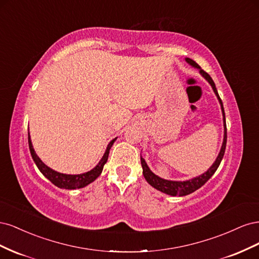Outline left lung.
<instances>
[{
	"instance_id": "8db88e82",
	"label": "left lung",
	"mask_w": 259,
	"mask_h": 259,
	"mask_svg": "<svg viewBox=\"0 0 259 259\" xmlns=\"http://www.w3.org/2000/svg\"><path fill=\"white\" fill-rule=\"evenodd\" d=\"M185 60L189 64L191 67L198 69L200 74L204 77V79L208 82V84L211 86V89H213L215 95L219 101V105H221V109H222V113H223V122H224V140H223V145L221 148V151H219L217 158L215 160V162L211 164L210 167L204 171V173L197 176V177H193L191 179H188V180H168V179H164L161 178L160 176L155 175L153 171L149 168L148 164L146 163L145 159L143 158L142 155H140V161H142V166H143V174L145 179L147 180V183L152 186L153 188H155L156 190H159L163 193L168 194V195H173V197H184V195L187 194H190L192 192H194L195 190H198L199 188H201L203 185H204L207 180L214 175L215 171L217 170L219 164H221L223 158H224V154H225V150H226V144H227V127H226V117H225V110H224V106H223V101L218 95V92L216 90V86L214 81L211 80V77L209 76V74H207L204 70H202L201 67L197 64V62L193 61L190 58H185Z\"/></svg>"
}]
</instances>
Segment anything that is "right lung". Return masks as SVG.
Wrapping results in <instances>:
<instances>
[{"instance_id": "obj_1", "label": "right lung", "mask_w": 259, "mask_h": 259, "mask_svg": "<svg viewBox=\"0 0 259 259\" xmlns=\"http://www.w3.org/2000/svg\"><path fill=\"white\" fill-rule=\"evenodd\" d=\"M116 138L117 137L112 139L111 142L108 144V146L106 148V151L103 155V158H101L99 163L93 169L86 171V173H83V174L70 175V174L59 173V171L54 170L53 168L49 167L48 165H46V164L43 163V161L40 158H38L37 154L34 151L33 146H32V142H31L30 133H29V130H28L29 149H30V153H31V156H32V159L35 163V165L37 166L38 169H40L41 173L46 178H48L52 184H54L55 186L58 187V188H61V189H68V190L80 189V188H84V187L90 185L91 183L94 182V180L99 177V175L101 174V171H103L104 165L107 163L109 152H110V149H111L113 143L116 140Z\"/></svg>"}]
</instances>
